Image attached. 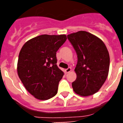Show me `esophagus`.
<instances>
[{"label":"esophagus","mask_w":123,"mask_h":123,"mask_svg":"<svg viewBox=\"0 0 123 123\" xmlns=\"http://www.w3.org/2000/svg\"><path fill=\"white\" fill-rule=\"evenodd\" d=\"M71 70H72L71 68H68L66 69H65V72H66V73H69L71 71Z\"/></svg>","instance_id":"obj_1"}]
</instances>
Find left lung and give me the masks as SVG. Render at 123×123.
<instances>
[{
	"instance_id": "obj_1",
	"label": "left lung",
	"mask_w": 123,
	"mask_h": 123,
	"mask_svg": "<svg viewBox=\"0 0 123 123\" xmlns=\"http://www.w3.org/2000/svg\"><path fill=\"white\" fill-rule=\"evenodd\" d=\"M77 55L74 69L77 77L72 84L73 91L82 97L98 92L108 77L109 52L103 41L86 31L68 35Z\"/></svg>"
}]
</instances>
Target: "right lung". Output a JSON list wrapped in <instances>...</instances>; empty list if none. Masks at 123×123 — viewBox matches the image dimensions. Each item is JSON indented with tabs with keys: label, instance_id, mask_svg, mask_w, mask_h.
Instances as JSON below:
<instances>
[{
	"label": "right lung",
	"instance_id": "1",
	"mask_svg": "<svg viewBox=\"0 0 123 123\" xmlns=\"http://www.w3.org/2000/svg\"><path fill=\"white\" fill-rule=\"evenodd\" d=\"M66 39L65 35H42L27 41L21 49L18 75L26 90L37 99H49L57 94L64 73L57 65L56 53Z\"/></svg>",
	"mask_w": 123,
	"mask_h": 123
}]
</instances>
